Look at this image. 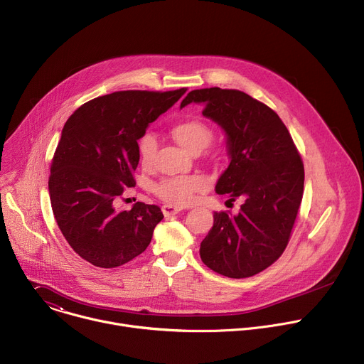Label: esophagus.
Wrapping results in <instances>:
<instances>
[{"label":"esophagus","mask_w":364,"mask_h":364,"mask_svg":"<svg viewBox=\"0 0 364 364\" xmlns=\"http://www.w3.org/2000/svg\"><path fill=\"white\" fill-rule=\"evenodd\" d=\"M180 212H181V209H180V207H177V205H173V204H164L163 205V213H164L166 218L174 216V215H177Z\"/></svg>","instance_id":"34e87169"}]
</instances>
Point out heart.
Here are the masks:
<instances>
[{
	"mask_svg": "<svg viewBox=\"0 0 364 364\" xmlns=\"http://www.w3.org/2000/svg\"><path fill=\"white\" fill-rule=\"evenodd\" d=\"M170 132L183 148L193 154L204 149L209 145L213 136L212 128L200 118L194 117L183 118L174 122L170 128ZM136 151L141 166L146 170L151 168L154 166L155 152H157V139L149 132L144 134L136 142ZM205 178L198 174L171 176L164 177L159 183H155L154 193L170 204L186 205L196 198L197 193L205 190Z\"/></svg>",
	"mask_w": 364,
	"mask_h": 364,
	"instance_id": "heart-1",
	"label": "heart"
}]
</instances>
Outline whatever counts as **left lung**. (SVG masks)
Segmentation results:
<instances>
[{"instance_id":"8db88e82","label":"left lung","mask_w":364,"mask_h":364,"mask_svg":"<svg viewBox=\"0 0 364 364\" xmlns=\"http://www.w3.org/2000/svg\"><path fill=\"white\" fill-rule=\"evenodd\" d=\"M191 102L203 103V115L228 135L230 164L216 193L243 201L236 216L215 212L200 257L220 275L253 277L271 267L289 242L304 193L301 155L278 114L245 92L196 89L181 108Z\"/></svg>"}]
</instances>
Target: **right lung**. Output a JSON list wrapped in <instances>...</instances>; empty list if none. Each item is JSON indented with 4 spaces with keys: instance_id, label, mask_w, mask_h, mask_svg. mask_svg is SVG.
I'll use <instances>...</instances> for the list:
<instances>
[{
    "instance_id": "right-lung-1",
    "label": "right lung",
    "mask_w": 364,
    "mask_h": 364,
    "mask_svg": "<svg viewBox=\"0 0 364 364\" xmlns=\"http://www.w3.org/2000/svg\"><path fill=\"white\" fill-rule=\"evenodd\" d=\"M186 90L114 92L83 103L66 121L48 193L59 229L89 264L108 269L132 261L163 220L155 204L136 201L121 212L114 204L127 187H135L138 139Z\"/></svg>"
}]
</instances>
